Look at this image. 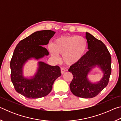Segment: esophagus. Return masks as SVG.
I'll use <instances>...</instances> for the list:
<instances>
[{
  "instance_id": "1",
  "label": "esophagus",
  "mask_w": 121,
  "mask_h": 121,
  "mask_svg": "<svg viewBox=\"0 0 121 121\" xmlns=\"http://www.w3.org/2000/svg\"><path fill=\"white\" fill-rule=\"evenodd\" d=\"M65 69L64 68H61V74H63V73H65Z\"/></svg>"
}]
</instances>
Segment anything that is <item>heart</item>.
<instances>
[{"label": "heart", "instance_id": "obj_1", "mask_svg": "<svg viewBox=\"0 0 121 121\" xmlns=\"http://www.w3.org/2000/svg\"><path fill=\"white\" fill-rule=\"evenodd\" d=\"M87 48V41L83 37L67 36L56 39L53 45H49L48 50L54 59L59 60V54L62 55L65 64L72 65L82 59Z\"/></svg>", "mask_w": 121, "mask_h": 121}]
</instances>
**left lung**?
Instances as JSON below:
<instances>
[{
    "instance_id": "1",
    "label": "left lung",
    "mask_w": 121,
    "mask_h": 121,
    "mask_svg": "<svg viewBox=\"0 0 121 121\" xmlns=\"http://www.w3.org/2000/svg\"><path fill=\"white\" fill-rule=\"evenodd\" d=\"M87 49L82 59L68 69L73 73V78L70 89L73 95L83 98L95 97L107 86L111 74V56L105 45L89 32H86ZM97 66L101 69L103 77L98 82L92 83L88 78V75Z\"/></svg>"
}]
</instances>
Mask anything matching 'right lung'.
<instances>
[{"label": "right lung", "mask_w": 121, "mask_h": 121, "mask_svg": "<svg viewBox=\"0 0 121 121\" xmlns=\"http://www.w3.org/2000/svg\"><path fill=\"white\" fill-rule=\"evenodd\" d=\"M56 32L50 30L35 32L20 41L14 50L10 63L11 78L17 93L29 99L45 97L51 92L54 81L61 75L60 67L52 66L42 61L34 76L23 75V66L28 60H38L49 55L44 47L48 44Z\"/></svg>", "instance_id": "right-lung-1"}]
</instances>
